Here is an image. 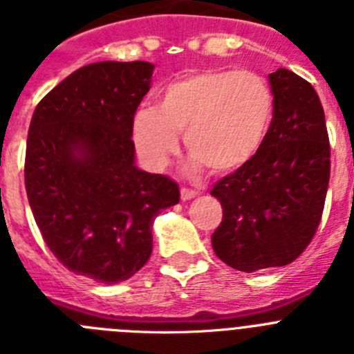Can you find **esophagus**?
<instances>
[{
	"label": "esophagus",
	"mask_w": 354,
	"mask_h": 354,
	"mask_svg": "<svg viewBox=\"0 0 354 354\" xmlns=\"http://www.w3.org/2000/svg\"><path fill=\"white\" fill-rule=\"evenodd\" d=\"M197 190L196 189H187V187H181V199L183 201H190L197 196Z\"/></svg>",
	"instance_id": "esophagus-1"
}]
</instances>
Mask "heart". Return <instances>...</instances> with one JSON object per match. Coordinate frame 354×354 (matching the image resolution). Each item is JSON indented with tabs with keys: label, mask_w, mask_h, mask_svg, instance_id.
Segmentation results:
<instances>
[{
	"label": "heart",
	"mask_w": 354,
	"mask_h": 354,
	"mask_svg": "<svg viewBox=\"0 0 354 354\" xmlns=\"http://www.w3.org/2000/svg\"><path fill=\"white\" fill-rule=\"evenodd\" d=\"M273 114V95L261 75L248 70H203L169 82L157 107L133 114V141L153 169L176 153V133L194 167L231 173L263 145Z\"/></svg>",
	"instance_id": "b5f03b06"
}]
</instances>
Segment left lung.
Wrapping results in <instances>:
<instances>
[{
  "instance_id": "1",
  "label": "left lung",
  "mask_w": 354,
  "mask_h": 354,
  "mask_svg": "<svg viewBox=\"0 0 354 354\" xmlns=\"http://www.w3.org/2000/svg\"><path fill=\"white\" fill-rule=\"evenodd\" d=\"M273 118L245 165L216 181L222 222L212 236L216 257L240 272L292 263L321 222L330 181L324 111L310 82L279 68L270 74Z\"/></svg>"
}]
</instances>
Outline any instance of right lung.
Returning a JSON list of instances; mask_svg holds the SVG:
<instances>
[{
  "instance_id": "obj_1",
  "label": "right lung",
  "mask_w": 354,
  "mask_h": 354,
  "mask_svg": "<svg viewBox=\"0 0 354 354\" xmlns=\"http://www.w3.org/2000/svg\"><path fill=\"white\" fill-rule=\"evenodd\" d=\"M153 68L82 66L38 102L30 123L24 183L35 222L63 266L104 284L145 266L153 218L180 201L176 181L133 164V114Z\"/></svg>"
}]
</instances>
